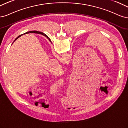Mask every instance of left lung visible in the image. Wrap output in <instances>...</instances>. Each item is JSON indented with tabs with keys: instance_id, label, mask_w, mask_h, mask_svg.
Segmentation results:
<instances>
[{
	"instance_id": "1",
	"label": "left lung",
	"mask_w": 128,
	"mask_h": 128,
	"mask_svg": "<svg viewBox=\"0 0 128 128\" xmlns=\"http://www.w3.org/2000/svg\"><path fill=\"white\" fill-rule=\"evenodd\" d=\"M49 41H50V39H49Z\"/></svg>"
}]
</instances>
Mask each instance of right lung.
<instances>
[{
	"mask_svg": "<svg viewBox=\"0 0 128 128\" xmlns=\"http://www.w3.org/2000/svg\"><path fill=\"white\" fill-rule=\"evenodd\" d=\"M28 33H35V34H42V35H44V36H46V37H47V38H48V39L49 40V37L46 35V34H44V33H42V32H39V31H29V32H26V34H28ZM22 35H23V34H21V35H20V36H18V37H17V38H16V39H15V40H14V42H15V41L16 40V39H18V38H19V37L20 36H21Z\"/></svg>",
	"mask_w": 128,
	"mask_h": 128,
	"instance_id": "add662e5",
	"label": "right lung"
}]
</instances>
